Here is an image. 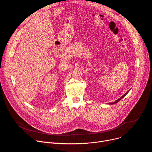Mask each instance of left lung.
Masks as SVG:
<instances>
[{"instance_id":"1","label":"left lung","mask_w":152,"mask_h":152,"mask_svg":"<svg viewBox=\"0 0 152 152\" xmlns=\"http://www.w3.org/2000/svg\"><path fill=\"white\" fill-rule=\"evenodd\" d=\"M129 91H127L126 93H125V94H124L123 96H121V97L120 99H118V100H116V101H115L114 102H113V103H110V104H115V103H117L118 102H119V101H120L121 99H123V97H124V96H126V94L128 93V92H129Z\"/></svg>"}]
</instances>
